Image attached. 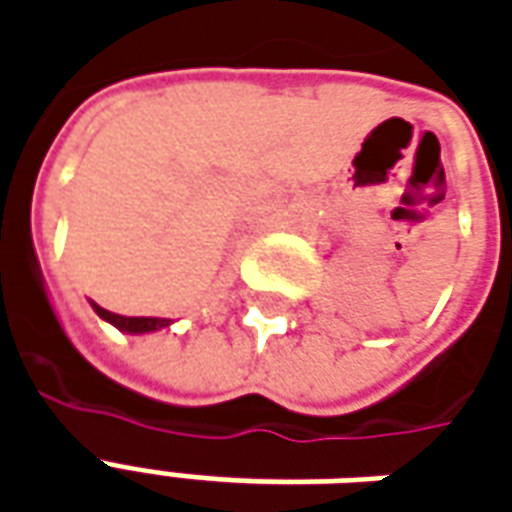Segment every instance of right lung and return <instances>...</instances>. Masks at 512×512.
Wrapping results in <instances>:
<instances>
[{"label":"right lung","mask_w":512,"mask_h":512,"mask_svg":"<svg viewBox=\"0 0 512 512\" xmlns=\"http://www.w3.org/2000/svg\"><path fill=\"white\" fill-rule=\"evenodd\" d=\"M93 304L95 315L101 318V321L112 323L115 329H120V332L126 334H150V332H158V329H167L169 318H126V315H115V312L104 310V307H98L95 301H90Z\"/></svg>","instance_id":"obj_1"}]
</instances>
